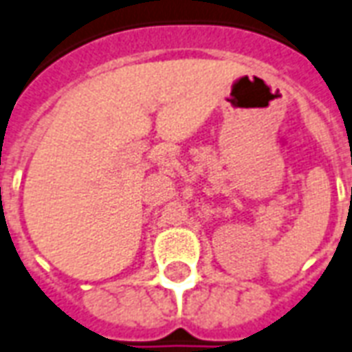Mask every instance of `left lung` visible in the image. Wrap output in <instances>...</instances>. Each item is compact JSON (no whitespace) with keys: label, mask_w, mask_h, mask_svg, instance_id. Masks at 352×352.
I'll use <instances>...</instances> for the list:
<instances>
[{"label":"left lung","mask_w":352,"mask_h":352,"mask_svg":"<svg viewBox=\"0 0 352 352\" xmlns=\"http://www.w3.org/2000/svg\"><path fill=\"white\" fill-rule=\"evenodd\" d=\"M351 197H352V188H351Z\"/></svg>","instance_id":"8db88e82"}]
</instances>
